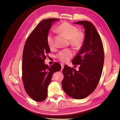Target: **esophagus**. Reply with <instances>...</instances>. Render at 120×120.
I'll list each match as a JSON object with an SVG mask.
<instances>
[{
    "label": "esophagus",
    "mask_w": 120,
    "mask_h": 120,
    "mask_svg": "<svg viewBox=\"0 0 120 120\" xmlns=\"http://www.w3.org/2000/svg\"><path fill=\"white\" fill-rule=\"evenodd\" d=\"M60 65H61V66H62V70H63V68H64V64H63V63H62L61 64H60Z\"/></svg>",
    "instance_id": "1"
}]
</instances>
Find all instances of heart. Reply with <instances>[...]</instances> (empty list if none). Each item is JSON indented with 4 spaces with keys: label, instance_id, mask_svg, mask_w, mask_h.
<instances>
[{
    "label": "heart",
    "instance_id": "obj_1",
    "mask_svg": "<svg viewBox=\"0 0 120 120\" xmlns=\"http://www.w3.org/2000/svg\"><path fill=\"white\" fill-rule=\"evenodd\" d=\"M57 29L60 33L70 38L71 45L75 48H79L83 45L85 40L84 33L79 31L78 27L67 22L62 23L58 27ZM47 42L50 48L55 47L54 38L52 34L49 33L47 36ZM73 55V51L71 49H65L60 51L57 55V58L63 62H66Z\"/></svg>",
    "mask_w": 120,
    "mask_h": 120
}]
</instances>
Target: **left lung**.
<instances>
[{
  "instance_id": "8db88e82",
  "label": "left lung",
  "mask_w": 120,
  "mask_h": 120,
  "mask_svg": "<svg viewBox=\"0 0 120 120\" xmlns=\"http://www.w3.org/2000/svg\"><path fill=\"white\" fill-rule=\"evenodd\" d=\"M75 24L85 28V40L79 52L72 60L73 65L79 64V71L64 65L62 85L64 91L72 98L82 99L94 91L102 74L104 63L102 42L94 26L88 21Z\"/></svg>"
}]
</instances>
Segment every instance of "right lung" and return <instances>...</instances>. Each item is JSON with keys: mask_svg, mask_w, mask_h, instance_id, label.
Returning a JSON list of instances; mask_svg holds the SVG:
<instances>
[{"mask_svg": "<svg viewBox=\"0 0 120 120\" xmlns=\"http://www.w3.org/2000/svg\"><path fill=\"white\" fill-rule=\"evenodd\" d=\"M58 20L50 18L41 21L29 35L24 46L22 79L27 94L38 102L46 99L52 74L61 69L57 62L51 66L44 62L50 52L47 42V35L52 24Z\"/></svg>", "mask_w": 120, "mask_h": 120, "instance_id": "1", "label": "right lung"}]
</instances>
